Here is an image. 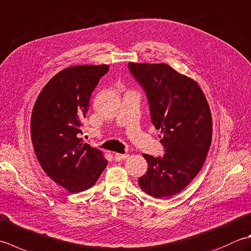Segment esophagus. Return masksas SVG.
I'll return each mask as SVG.
<instances>
[{"label": "esophagus", "mask_w": 251, "mask_h": 251, "mask_svg": "<svg viewBox=\"0 0 251 251\" xmlns=\"http://www.w3.org/2000/svg\"><path fill=\"white\" fill-rule=\"evenodd\" d=\"M128 158V154H122V153H114L115 161H122Z\"/></svg>", "instance_id": "34e87169"}]
</instances>
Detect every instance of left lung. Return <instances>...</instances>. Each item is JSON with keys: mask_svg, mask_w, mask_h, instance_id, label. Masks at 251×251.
<instances>
[{"mask_svg": "<svg viewBox=\"0 0 251 251\" xmlns=\"http://www.w3.org/2000/svg\"><path fill=\"white\" fill-rule=\"evenodd\" d=\"M128 68L148 98L165 150L159 158L142 154L148 170L138 178L139 187L154 198H170L196 177L207 158L212 139L208 101L197 82L168 64L128 63Z\"/></svg>", "mask_w": 251, "mask_h": 251, "instance_id": "left-lung-1", "label": "left lung"}]
</instances>
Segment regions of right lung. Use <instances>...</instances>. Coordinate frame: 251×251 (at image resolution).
<instances>
[{
	"label": "right lung",
	"instance_id": "obj_1",
	"mask_svg": "<svg viewBox=\"0 0 251 251\" xmlns=\"http://www.w3.org/2000/svg\"><path fill=\"white\" fill-rule=\"evenodd\" d=\"M107 71L105 64L67 67L49 80L33 105L34 153L47 175L71 194L92 187L107 165L102 151L79 138L91 93Z\"/></svg>",
	"mask_w": 251,
	"mask_h": 251
}]
</instances>
